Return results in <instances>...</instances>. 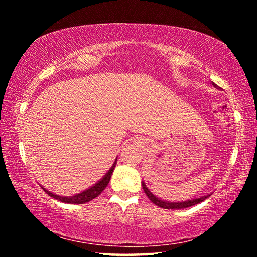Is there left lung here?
<instances>
[{
  "label": "left lung",
  "mask_w": 257,
  "mask_h": 257,
  "mask_svg": "<svg viewBox=\"0 0 257 257\" xmlns=\"http://www.w3.org/2000/svg\"><path fill=\"white\" fill-rule=\"evenodd\" d=\"M213 85H214L215 87H217L214 82H213ZM143 185V189H144L146 196L150 198V201L152 203H154L155 205H158L159 207H162V208H165V210H179V208H185V207H189V206H193V205H196V204L201 203L203 201H205V199L210 196V195H207V196H203L201 198H196V199H190V201H186V202H180V203H171V202H165V201H162V199L158 198L156 196H154L153 194L151 193V191L149 190V188H147L146 185L144 184V182H142Z\"/></svg>",
  "instance_id": "obj_1"
}]
</instances>
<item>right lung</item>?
Here are the masks:
<instances>
[{"instance_id":"add662e5","label":"right lung","mask_w":257,"mask_h":257,"mask_svg":"<svg viewBox=\"0 0 257 257\" xmlns=\"http://www.w3.org/2000/svg\"><path fill=\"white\" fill-rule=\"evenodd\" d=\"M115 164H116V160H115L114 164L112 165V168L110 169V170H108V172L106 173L105 176L103 177L102 180H99L96 185L93 186V187H90L89 189L82 191V193H80V194H77V195H75V196L62 197V196H58V195L52 194V193H50L49 190H46L44 188H43V189H44L45 193L49 194L51 197L58 199V201H60V202L69 203V204H84L86 202L92 201V199H94L95 197H97L98 195L101 194L102 191L106 188L108 181H110V179H111L112 172H113V170H114V168H115Z\"/></svg>"}]
</instances>
